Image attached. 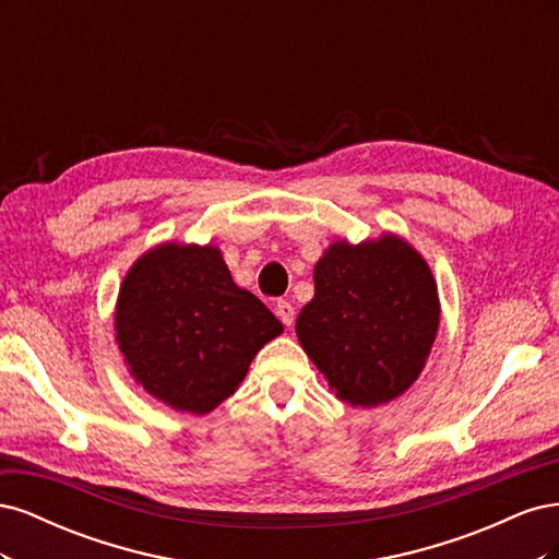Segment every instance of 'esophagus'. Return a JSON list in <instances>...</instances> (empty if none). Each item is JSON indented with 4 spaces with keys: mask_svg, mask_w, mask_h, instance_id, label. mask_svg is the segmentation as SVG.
<instances>
[{
    "mask_svg": "<svg viewBox=\"0 0 559 559\" xmlns=\"http://www.w3.org/2000/svg\"><path fill=\"white\" fill-rule=\"evenodd\" d=\"M275 314L282 319V324H284V326H292V324H294V317H296V312H294V306H292L289 300H277Z\"/></svg>",
    "mask_w": 559,
    "mask_h": 559,
    "instance_id": "34e87169",
    "label": "esophagus"
}]
</instances>
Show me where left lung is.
<instances>
[{
    "mask_svg": "<svg viewBox=\"0 0 559 559\" xmlns=\"http://www.w3.org/2000/svg\"><path fill=\"white\" fill-rule=\"evenodd\" d=\"M441 321L431 267L399 235L333 242L296 333L335 396L361 408L401 396L421 373Z\"/></svg>",
    "mask_w": 559,
    "mask_h": 559,
    "instance_id": "obj_1",
    "label": "left lung"
}]
</instances>
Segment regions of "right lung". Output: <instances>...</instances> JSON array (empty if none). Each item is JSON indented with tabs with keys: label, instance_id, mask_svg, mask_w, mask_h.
Segmentation results:
<instances>
[{
	"label": "right lung",
	"instance_id": "obj_1",
	"mask_svg": "<svg viewBox=\"0 0 559 559\" xmlns=\"http://www.w3.org/2000/svg\"><path fill=\"white\" fill-rule=\"evenodd\" d=\"M130 376L179 413L207 415L245 380L284 326L233 282L214 245L163 242L132 263L116 300Z\"/></svg>",
	"mask_w": 559,
	"mask_h": 559
}]
</instances>
